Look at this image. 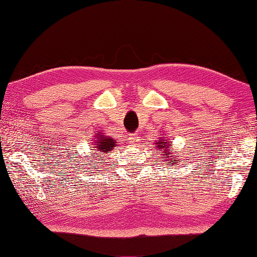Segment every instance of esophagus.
Instances as JSON below:
<instances>
[{"label":"esophagus","mask_w":257,"mask_h":257,"mask_svg":"<svg viewBox=\"0 0 257 257\" xmlns=\"http://www.w3.org/2000/svg\"><path fill=\"white\" fill-rule=\"evenodd\" d=\"M128 141H129L130 144H137V143L139 142V137L137 136V135L132 134V135H129Z\"/></svg>","instance_id":"1"}]
</instances>
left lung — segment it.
<instances>
[{
    "label": "left lung",
    "instance_id": "8db88e82",
    "mask_svg": "<svg viewBox=\"0 0 257 257\" xmlns=\"http://www.w3.org/2000/svg\"><path fill=\"white\" fill-rule=\"evenodd\" d=\"M155 145H156L155 146L156 150L161 151L164 154L165 163H167L165 165H168V167H169L170 164H172V165L177 164V158H173V155L171 154L170 144H169L168 139H165L164 137H160L159 141L155 143Z\"/></svg>",
    "mask_w": 257,
    "mask_h": 257
}]
</instances>
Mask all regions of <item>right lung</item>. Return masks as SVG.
<instances>
[{
  "label": "right lung",
  "mask_w": 257,
  "mask_h": 257,
  "mask_svg": "<svg viewBox=\"0 0 257 257\" xmlns=\"http://www.w3.org/2000/svg\"><path fill=\"white\" fill-rule=\"evenodd\" d=\"M93 145V149H95L93 151H96L95 154H97L98 158H101L102 153H110V151L114 149L118 144H116V141H114L113 138L97 132V135H95V142Z\"/></svg>",
  "instance_id": "add662e5"
}]
</instances>
